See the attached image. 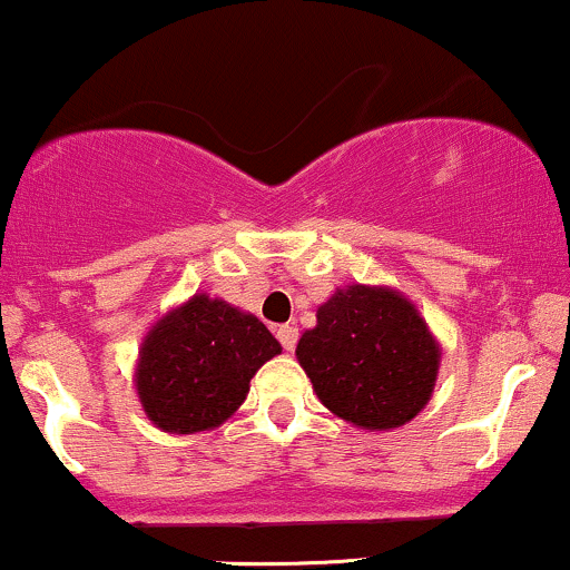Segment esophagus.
<instances>
[{
    "label": "esophagus",
    "instance_id": "1",
    "mask_svg": "<svg viewBox=\"0 0 570 570\" xmlns=\"http://www.w3.org/2000/svg\"><path fill=\"white\" fill-rule=\"evenodd\" d=\"M278 341H281V346L286 348V352H295V346H297V327H292V324H281L278 327Z\"/></svg>",
    "mask_w": 570,
    "mask_h": 570
}]
</instances>
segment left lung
<instances>
[{"label": "left lung", "instance_id": "1", "mask_svg": "<svg viewBox=\"0 0 570 570\" xmlns=\"http://www.w3.org/2000/svg\"><path fill=\"white\" fill-rule=\"evenodd\" d=\"M314 392L362 430H395L433 397L441 348L416 305L390 286L352 284L318 305L297 343Z\"/></svg>", "mask_w": 570, "mask_h": 570}]
</instances>
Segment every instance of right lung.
<instances>
[{
	"label": "right lung",
	"mask_w": 570,
	"mask_h": 570,
	"mask_svg": "<svg viewBox=\"0 0 570 570\" xmlns=\"http://www.w3.org/2000/svg\"><path fill=\"white\" fill-rule=\"evenodd\" d=\"M281 343L254 314L194 295L148 330L135 386L142 411L175 435L214 430L240 409L254 373Z\"/></svg>",
	"instance_id": "right-lung-1"
}]
</instances>
